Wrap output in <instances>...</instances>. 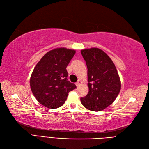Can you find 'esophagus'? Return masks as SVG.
I'll use <instances>...</instances> for the list:
<instances>
[{
  "instance_id": "1",
  "label": "esophagus",
  "mask_w": 149,
  "mask_h": 149,
  "mask_svg": "<svg viewBox=\"0 0 149 149\" xmlns=\"http://www.w3.org/2000/svg\"><path fill=\"white\" fill-rule=\"evenodd\" d=\"M81 83H82V81H81V80H79V81L77 82V83H75V84H76V86H79V85H80Z\"/></svg>"
}]
</instances>
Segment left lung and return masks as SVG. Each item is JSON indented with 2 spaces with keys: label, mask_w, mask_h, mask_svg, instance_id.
<instances>
[{
  "label": "left lung",
  "mask_w": 149,
  "mask_h": 149,
  "mask_svg": "<svg viewBox=\"0 0 149 149\" xmlns=\"http://www.w3.org/2000/svg\"><path fill=\"white\" fill-rule=\"evenodd\" d=\"M88 68L86 96L81 98L82 104L91 111H99L111 105L121 88V83L112 60L103 50L91 48L81 50Z\"/></svg>",
  "instance_id": "obj_1"
}]
</instances>
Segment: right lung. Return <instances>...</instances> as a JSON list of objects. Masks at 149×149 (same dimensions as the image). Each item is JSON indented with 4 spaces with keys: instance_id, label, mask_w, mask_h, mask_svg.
Segmentation results:
<instances>
[{
    "instance_id": "obj_1",
    "label": "right lung",
    "mask_w": 149,
    "mask_h": 149,
    "mask_svg": "<svg viewBox=\"0 0 149 149\" xmlns=\"http://www.w3.org/2000/svg\"><path fill=\"white\" fill-rule=\"evenodd\" d=\"M75 50L66 48L48 52L37 63L31 75L30 86L36 100L48 108L65 104L70 91L76 86L68 81L66 67Z\"/></svg>"
}]
</instances>
